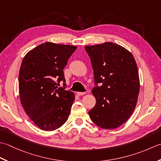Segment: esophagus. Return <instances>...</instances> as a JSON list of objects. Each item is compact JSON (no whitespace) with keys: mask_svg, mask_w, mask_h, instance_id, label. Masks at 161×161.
Here are the masks:
<instances>
[{"mask_svg":"<svg viewBox=\"0 0 161 161\" xmlns=\"http://www.w3.org/2000/svg\"><path fill=\"white\" fill-rule=\"evenodd\" d=\"M76 94L77 95H78V96H82V95H84L86 94V92H78Z\"/></svg>","mask_w":161,"mask_h":161,"instance_id":"34e87169","label":"esophagus"}]
</instances>
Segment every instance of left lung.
<instances>
[{
	"mask_svg": "<svg viewBox=\"0 0 161 161\" xmlns=\"http://www.w3.org/2000/svg\"><path fill=\"white\" fill-rule=\"evenodd\" d=\"M92 66L94 83H102L92 91L96 105L89 111L92 121L102 129H114L129 119L140 91L138 69L133 55L113 42L85 46Z\"/></svg>",
	"mask_w": 161,
	"mask_h": 161,
	"instance_id": "left-lung-1",
	"label": "left lung"
}]
</instances>
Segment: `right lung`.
<instances>
[{
	"instance_id": "right-lung-1",
	"label": "right lung",
	"mask_w": 161,
	"mask_h": 161,
	"mask_svg": "<svg viewBox=\"0 0 161 161\" xmlns=\"http://www.w3.org/2000/svg\"><path fill=\"white\" fill-rule=\"evenodd\" d=\"M76 48L47 42L32 48L23 59L19 75L21 103L41 130L58 129L69 115L74 93L58 85L65 82L63 69Z\"/></svg>"
}]
</instances>
